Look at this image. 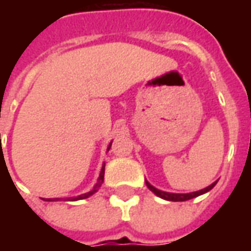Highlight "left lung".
<instances>
[{
	"mask_svg": "<svg viewBox=\"0 0 251 251\" xmlns=\"http://www.w3.org/2000/svg\"><path fill=\"white\" fill-rule=\"evenodd\" d=\"M215 184H216V181L215 183H212L211 185H208L207 188L200 189V191H196V192H191V194H169V192H164V191H160V189L154 188L153 185H151L147 181L148 188L151 189L152 192H154V194L157 195V196H160V198H163V199L165 200H171V201H184V200L194 199V198L199 196V195H203L205 194V192H208L210 189H212L214 187H215Z\"/></svg>",
	"mask_w": 251,
	"mask_h": 251,
	"instance_id": "1",
	"label": "left lung"
}]
</instances>
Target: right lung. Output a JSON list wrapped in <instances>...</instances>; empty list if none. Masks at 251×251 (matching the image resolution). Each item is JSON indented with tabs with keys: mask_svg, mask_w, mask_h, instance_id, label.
<instances>
[{
	"mask_svg": "<svg viewBox=\"0 0 251 251\" xmlns=\"http://www.w3.org/2000/svg\"><path fill=\"white\" fill-rule=\"evenodd\" d=\"M110 147H111V144L109 145V148H107V151L110 149ZM103 176H104V167L102 168V171H100V175H99V179H98V183L95 184V187H94L93 191H90V192H87V194H83V195H79V196H76V198H72L71 200H80V199H86V198H88V196H91L93 194H95L97 191H98V188L102 185V183H103ZM47 200H51V199H47ZM70 200V199H68Z\"/></svg>",
	"mask_w": 251,
	"mask_h": 251,
	"instance_id": "1",
	"label": "right lung"
}]
</instances>
